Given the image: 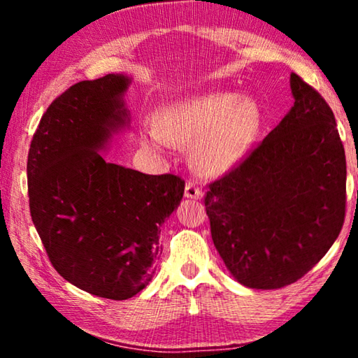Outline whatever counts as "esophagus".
Here are the masks:
<instances>
[{
  "label": "esophagus",
  "instance_id": "obj_1",
  "mask_svg": "<svg viewBox=\"0 0 358 358\" xmlns=\"http://www.w3.org/2000/svg\"><path fill=\"white\" fill-rule=\"evenodd\" d=\"M202 189H199L196 183H192V181H187L186 186H185V197L187 199H202Z\"/></svg>",
  "mask_w": 358,
  "mask_h": 358
}]
</instances>
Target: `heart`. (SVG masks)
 I'll use <instances>...</instances> for the list:
<instances>
[{"label":"heart","mask_w":358,"mask_h":358,"mask_svg":"<svg viewBox=\"0 0 358 358\" xmlns=\"http://www.w3.org/2000/svg\"><path fill=\"white\" fill-rule=\"evenodd\" d=\"M260 108L248 96L210 93L162 107L155 126L143 131L151 148L169 143L189 147V161L197 172L222 173L237 166L256 141Z\"/></svg>","instance_id":"b5f03b06"}]
</instances>
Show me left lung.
<instances>
[{"label":"left lung","mask_w":358,"mask_h":358,"mask_svg":"<svg viewBox=\"0 0 358 358\" xmlns=\"http://www.w3.org/2000/svg\"><path fill=\"white\" fill-rule=\"evenodd\" d=\"M294 106L245 161L210 185L205 208L227 270L251 289L306 275L341 232L346 156L335 115L290 74Z\"/></svg>","instance_id":"obj_1"}]
</instances>
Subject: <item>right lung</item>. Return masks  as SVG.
<instances>
[{
  "instance_id": "obj_1",
  "label": "right lung",
  "mask_w": 358,
  "mask_h": 358,
  "mask_svg": "<svg viewBox=\"0 0 358 358\" xmlns=\"http://www.w3.org/2000/svg\"><path fill=\"white\" fill-rule=\"evenodd\" d=\"M124 74L83 80L42 115L28 153L31 220L52 265L85 292L126 300L148 286L161 226L183 199L177 175L107 162L113 134L129 126Z\"/></svg>"
}]
</instances>
